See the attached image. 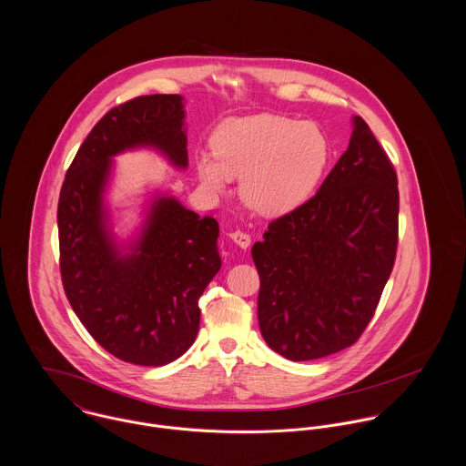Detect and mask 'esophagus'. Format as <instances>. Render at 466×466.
Masks as SVG:
<instances>
[{"mask_svg": "<svg viewBox=\"0 0 466 466\" xmlns=\"http://www.w3.org/2000/svg\"><path fill=\"white\" fill-rule=\"evenodd\" d=\"M229 238H231L238 248H242V249H248L249 244H251V237H249L248 233H244V231H233V233L229 235Z\"/></svg>", "mask_w": 466, "mask_h": 466, "instance_id": "34e87169", "label": "esophagus"}]
</instances>
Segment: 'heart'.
<instances>
[{
    "label": "heart",
    "mask_w": 466,
    "mask_h": 466,
    "mask_svg": "<svg viewBox=\"0 0 466 466\" xmlns=\"http://www.w3.org/2000/svg\"><path fill=\"white\" fill-rule=\"evenodd\" d=\"M211 148L198 157L202 187L222 194L242 175L240 198L267 217L310 199L330 159V141L316 124L278 115L226 120L211 136Z\"/></svg>",
    "instance_id": "1"
}]
</instances>
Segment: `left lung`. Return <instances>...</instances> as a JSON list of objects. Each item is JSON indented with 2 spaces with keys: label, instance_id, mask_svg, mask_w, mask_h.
Instances as JSON below:
<instances>
[{
  "label": "left lung",
  "instance_id": "obj_1",
  "mask_svg": "<svg viewBox=\"0 0 466 466\" xmlns=\"http://www.w3.org/2000/svg\"><path fill=\"white\" fill-rule=\"evenodd\" d=\"M312 199L272 220L251 249L268 348L314 360L351 346L371 321L399 244L397 172L360 116Z\"/></svg>",
  "mask_w": 466,
  "mask_h": 466
}]
</instances>
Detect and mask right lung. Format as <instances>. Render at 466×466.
<instances>
[{
    "label": "right lung",
    "instance_id": "obj_1",
    "mask_svg": "<svg viewBox=\"0 0 466 466\" xmlns=\"http://www.w3.org/2000/svg\"><path fill=\"white\" fill-rule=\"evenodd\" d=\"M181 95H145L113 107L80 145L61 188L57 226L67 301L93 339L120 360L165 366L199 332V298L222 266L218 222L156 192L127 244L113 233L106 192L113 157L154 148L188 167Z\"/></svg>",
    "mask_w": 466,
    "mask_h": 466
}]
</instances>
